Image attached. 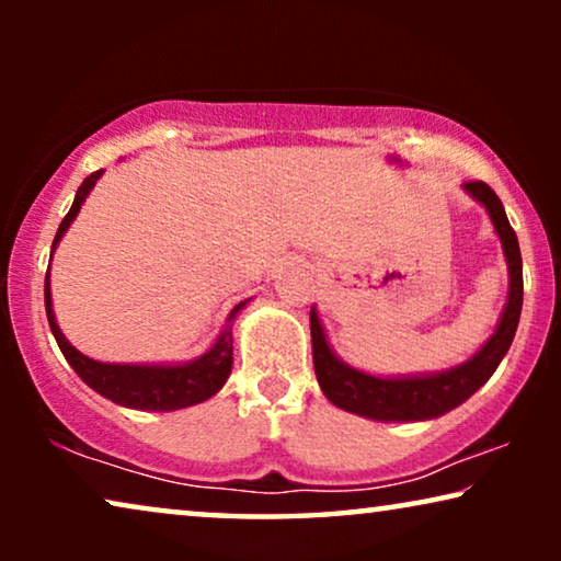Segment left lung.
<instances>
[{
  "label": "left lung",
  "instance_id": "8db88e82",
  "mask_svg": "<svg viewBox=\"0 0 561 561\" xmlns=\"http://www.w3.org/2000/svg\"><path fill=\"white\" fill-rule=\"evenodd\" d=\"M465 191L474 202L485 206L497 237H501L505 263H508V301L497 321L495 332L467 363L451 370L428 375H398V378H378L363 373L334 355L329 347L324 327L317 309H311V350L313 370L324 396L336 409L357 413L373 421H428L457 409L474 390L485 386L495 367L508 352L516 336L520 306H524V263H520L518 237L513 232L501 198L482 181L465 183Z\"/></svg>",
  "mask_w": 561,
  "mask_h": 561
}]
</instances>
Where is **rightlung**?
I'll return each mask as SVG.
<instances>
[{
    "instance_id": "right-lung-1",
    "label": "right lung",
    "mask_w": 561,
    "mask_h": 561,
    "mask_svg": "<svg viewBox=\"0 0 561 561\" xmlns=\"http://www.w3.org/2000/svg\"><path fill=\"white\" fill-rule=\"evenodd\" d=\"M104 171H96L83 179V183L76 191L71 211L66 214L60 221L56 240H53L50 252H56L60 237L66 234V229L71 227L76 214L81 211V204L87 202L89 191L94 188V183L102 179ZM53 257V255H50ZM242 304H237L225 321V329L217 336V342L204 352L202 357L191 359V363L179 365H122V363H99L81 355L71 342L66 340L64 332L58 329L56 313H53L50 301V265L45 273V313H48L50 332L56 336L60 352L68 359V365L73 367L76 375L87 382L91 390H96L99 396L110 398L112 403L125 405V409L137 411H179L196 405L219 393L225 386L229 373H232V324L234 317L242 311Z\"/></svg>"
}]
</instances>
